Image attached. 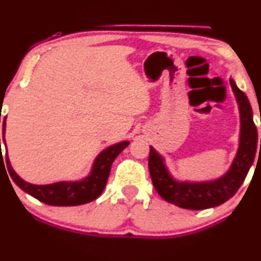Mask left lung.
<instances>
[{
    "instance_id": "obj_1",
    "label": "left lung",
    "mask_w": 261,
    "mask_h": 261,
    "mask_svg": "<svg viewBox=\"0 0 261 261\" xmlns=\"http://www.w3.org/2000/svg\"><path fill=\"white\" fill-rule=\"evenodd\" d=\"M230 84L240 108L241 134L236 156L225 175L205 182L176 181L169 175L162 155H159L153 147H149L148 168L150 178L156 192L166 202L191 210L213 208L230 199L243 184L255 155L258 131L253 121L252 107L246 93L238 89L231 77Z\"/></svg>"
}]
</instances>
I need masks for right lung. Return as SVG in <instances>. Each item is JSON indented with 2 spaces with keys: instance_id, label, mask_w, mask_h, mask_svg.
Segmentation results:
<instances>
[{
  "instance_id": "obj_1",
  "label": "right lung",
  "mask_w": 261,
  "mask_h": 261,
  "mask_svg": "<svg viewBox=\"0 0 261 261\" xmlns=\"http://www.w3.org/2000/svg\"><path fill=\"white\" fill-rule=\"evenodd\" d=\"M1 122V112H0ZM6 133V117L2 125V143L6 146L5 140ZM130 144L128 141L115 143L99 153L93 162L91 172L86 177L80 181H61L51 185H33L25 182L17 175L12 168L7 152H6V164L12 180L20 190L27 192L40 202L55 206H73L81 204L90 203L98 198L105 190L108 176L111 174L113 162ZM0 152H1V139H0ZM2 154V152H1ZM3 161V158H2ZM6 170V169H5ZM8 176V175H7Z\"/></svg>"
}]
</instances>
